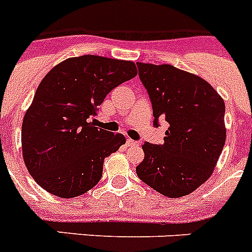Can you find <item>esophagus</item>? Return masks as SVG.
Segmentation results:
<instances>
[{
    "instance_id": "34e87169",
    "label": "esophagus",
    "mask_w": 252,
    "mask_h": 252,
    "mask_svg": "<svg viewBox=\"0 0 252 252\" xmlns=\"http://www.w3.org/2000/svg\"><path fill=\"white\" fill-rule=\"evenodd\" d=\"M127 145L128 146H140V142H137V141H133L132 139H127Z\"/></svg>"
}]
</instances>
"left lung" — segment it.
I'll use <instances>...</instances> for the list:
<instances>
[{"label":"left lung","mask_w":252,"mask_h":252,"mask_svg":"<svg viewBox=\"0 0 252 252\" xmlns=\"http://www.w3.org/2000/svg\"><path fill=\"white\" fill-rule=\"evenodd\" d=\"M153 104L165 119L164 144L142 145L137 177L169 198L194 192L212 175L226 141L224 101L208 82L170 64L136 63Z\"/></svg>","instance_id":"left-lung-1"}]
</instances>
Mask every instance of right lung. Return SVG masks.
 Returning <instances> with one entry per match:
<instances>
[{
    "instance_id": "right-lung-1",
    "label": "right lung",
    "mask_w": 252,
    "mask_h": 252,
    "mask_svg": "<svg viewBox=\"0 0 252 252\" xmlns=\"http://www.w3.org/2000/svg\"><path fill=\"white\" fill-rule=\"evenodd\" d=\"M137 74L130 60L98 55L68 58L43 78L22 121V157L46 192L74 198L101 180L103 161L126 142L95 127L106 95Z\"/></svg>"
}]
</instances>
